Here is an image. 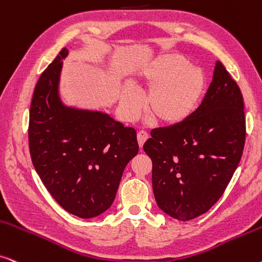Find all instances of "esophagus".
<instances>
[{
  "instance_id": "obj_1",
  "label": "esophagus",
  "mask_w": 262,
  "mask_h": 262,
  "mask_svg": "<svg viewBox=\"0 0 262 262\" xmlns=\"http://www.w3.org/2000/svg\"><path fill=\"white\" fill-rule=\"evenodd\" d=\"M147 139H148V134H147V132H145V131H139V132H137V141H138L139 148L143 147L144 142L147 141Z\"/></svg>"
}]
</instances>
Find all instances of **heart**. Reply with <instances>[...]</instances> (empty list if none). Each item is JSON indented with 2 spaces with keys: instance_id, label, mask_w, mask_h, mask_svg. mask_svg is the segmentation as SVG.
Returning <instances> with one entry per match:
<instances>
[{
  "instance_id": "heart-1",
  "label": "heart",
  "mask_w": 262,
  "mask_h": 262,
  "mask_svg": "<svg viewBox=\"0 0 262 262\" xmlns=\"http://www.w3.org/2000/svg\"><path fill=\"white\" fill-rule=\"evenodd\" d=\"M138 86L149 89L145 111L155 123L176 126L193 113L205 89L202 70L178 54H162L141 67L135 77ZM120 108L124 117L134 119L142 108V98L134 88L120 90Z\"/></svg>"
}]
</instances>
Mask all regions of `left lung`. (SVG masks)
Returning a JSON list of instances; mask_svg holds the SVG:
<instances>
[{
    "label": "left lung",
    "mask_w": 262,
    "mask_h": 262,
    "mask_svg": "<svg viewBox=\"0 0 262 262\" xmlns=\"http://www.w3.org/2000/svg\"><path fill=\"white\" fill-rule=\"evenodd\" d=\"M241 90L216 61L201 106L184 123L155 128L143 145L152 161L159 208L188 222L222 198L242 156L246 118Z\"/></svg>",
    "instance_id": "8db88e82"
}]
</instances>
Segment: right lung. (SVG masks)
Wrapping results in <instances>:
<instances>
[{
  "mask_svg": "<svg viewBox=\"0 0 262 262\" xmlns=\"http://www.w3.org/2000/svg\"><path fill=\"white\" fill-rule=\"evenodd\" d=\"M63 48L37 81L29 121L32 164L64 210L83 219L111 208L126 165L138 152L136 131L102 111L64 104Z\"/></svg>",
  "mask_w": 262,
  "mask_h": 262,
  "instance_id": "add662e5",
  "label": "right lung"
}]
</instances>
